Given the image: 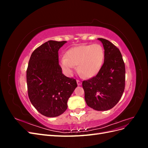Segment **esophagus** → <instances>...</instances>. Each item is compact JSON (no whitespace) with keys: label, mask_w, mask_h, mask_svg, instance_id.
<instances>
[{"label":"esophagus","mask_w":148,"mask_h":148,"mask_svg":"<svg viewBox=\"0 0 148 148\" xmlns=\"http://www.w3.org/2000/svg\"><path fill=\"white\" fill-rule=\"evenodd\" d=\"M77 84L78 85V86H79V85H81V84H82V82H81V81H79V79H77Z\"/></svg>","instance_id":"esophagus-1"}]
</instances>
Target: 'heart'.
Listing matches in <instances>:
<instances>
[{"mask_svg":"<svg viewBox=\"0 0 148 148\" xmlns=\"http://www.w3.org/2000/svg\"><path fill=\"white\" fill-rule=\"evenodd\" d=\"M104 60V50L100 44L81 45L71 48L65 57L60 60V66L66 76H71L78 66L79 72L91 78L99 72Z\"/></svg>","mask_w":148,"mask_h":148,"instance_id":"heart-1","label":"heart"}]
</instances>
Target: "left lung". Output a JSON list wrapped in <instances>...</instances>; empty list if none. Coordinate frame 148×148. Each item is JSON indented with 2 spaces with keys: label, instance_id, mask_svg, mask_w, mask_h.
I'll return each instance as SVG.
<instances>
[{
  "label": "left lung",
  "instance_id": "left-lung-1",
  "mask_svg": "<svg viewBox=\"0 0 148 148\" xmlns=\"http://www.w3.org/2000/svg\"><path fill=\"white\" fill-rule=\"evenodd\" d=\"M104 48V61L96 76L82 83L87 105L96 110L114 107L122 97L125 86V66L119 48L109 41L98 38Z\"/></svg>",
  "mask_w": 148,
  "mask_h": 148
}]
</instances>
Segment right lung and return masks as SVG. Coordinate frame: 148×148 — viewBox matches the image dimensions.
<instances>
[{
  "label": "right lung",
  "instance_id": "1",
  "mask_svg": "<svg viewBox=\"0 0 148 148\" xmlns=\"http://www.w3.org/2000/svg\"><path fill=\"white\" fill-rule=\"evenodd\" d=\"M66 41H48L33 52L26 70L28 95L40 114L57 117L67 109V101L77 86L76 79L62 73L59 50Z\"/></svg>",
  "mask_w": 148,
  "mask_h": 148
}]
</instances>
